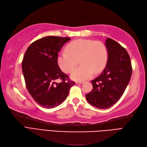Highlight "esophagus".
Segmentation results:
<instances>
[{
    "instance_id": "obj_1",
    "label": "esophagus",
    "mask_w": 147,
    "mask_h": 147,
    "mask_svg": "<svg viewBox=\"0 0 147 147\" xmlns=\"http://www.w3.org/2000/svg\"><path fill=\"white\" fill-rule=\"evenodd\" d=\"M84 82H76V84H83Z\"/></svg>"
}]
</instances>
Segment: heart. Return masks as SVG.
Returning <instances> with one entry per match:
<instances>
[{
    "label": "heart",
    "mask_w": 147,
    "mask_h": 147,
    "mask_svg": "<svg viewBox=\"0 0 147 147\" xmlns=\"http://www.w3.org/2000/svg\"><path fill=\"white\" fill-rule=\"evenodd\" d=\"M107 50L106 45L101 41L79 39L67 45L66 50L58 55V64L63 72L71 71L80 59L81 66L71 74L74 80L82 81L89 79L95 74L99 73L105 67L107 60Z\"/></svg>",
    "instance_id": "1"
}]
</instances>
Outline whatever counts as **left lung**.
<instances>
[{
	"mask_svg": "<svg viewBox=\"0 0 147 147\" xmlns=\"http://www.w3.org/2000/svg\"><path fill=\"white\" fill-rule=\"evenodd\" d=\"M105 45L108 53L106 67L91 81L93 89L86 96L88 102L98 109H107L118 102L132 74L131 60L125 48L111 38H107Z\"/></svg>",
	"mask_w": 147,
	"mask_h": 147,
	"instance_id": "obj_1",
	"label": "left lung"
}]
</instances>
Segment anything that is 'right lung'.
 Listing matches in <instances>:
<instances>
[{
	"label": "right lung",
	"instance_id": "obj_1",
	"mask_svg": "<svg viewBox=\"0 0 147 147\" xmlns=\"http://www.w3.org/2000/svg\"><path fill=\"white\" fill-rule=\"evenodd\" d=\"M70 38L50 36L30 45L22 61V70L29 93L39 105L53 108L67 99L75 84L58 66V52ZM57 79L60 83L55 82Z\"/></svg>",
	"mask_w": 147,
	"mask_h": 147
}]
</instances>
